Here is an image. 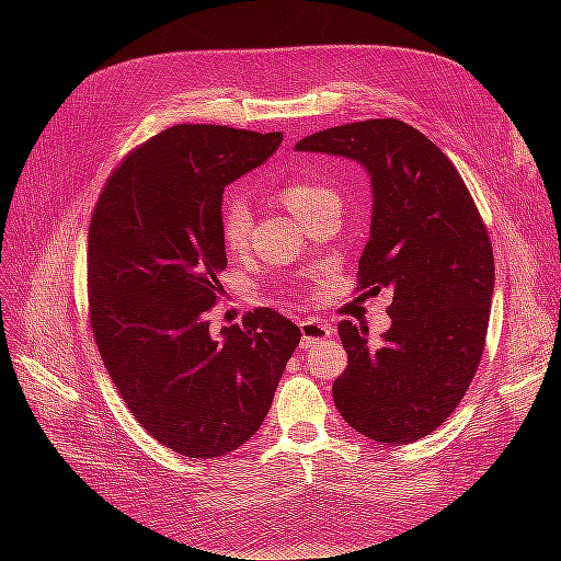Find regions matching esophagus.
<instances>
[{
    "label": "esophagus",
    "mask_w": 561,
    "mask_h": 561,
    "mask_svg": "<svg viewBox=\"0 0 561 561\" xmlns=\"http://www.w3.org/2000/svg\"><path fill=\"white\" fill-rule=\"evenodd\" d=\"M299 330H301V346L304 348H311V346H316L318 342H322V339H328L332 332H334V328L330 325V322H325V320H301L299 322Z\"/></svg>",
    "instance_id": "34e87169"
}]
</instances>
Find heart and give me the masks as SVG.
<instances>
[{
	"instance_id": "obj_1",
	"label": "heart",
	"mask_w": 561,
	"mask_h": 561,
	"mask_svg": "<svg viewBox=\"0 0 561 561\" xmlns=\"http://www.w3.org/2000/svg\"><path fill=\"white\" fill-rule=\"evenodd\" d=\"M336 194L330 190L328 184L316 182V180H293L283 184L280 201L293 215L304 225L307 219L322 206V203L334 201ZM252 229V213L248 203L239 194H229L222 201V210H219V233H222V241L227 250L239 252L248 245Z\"/></svg>"
}]
</instances>
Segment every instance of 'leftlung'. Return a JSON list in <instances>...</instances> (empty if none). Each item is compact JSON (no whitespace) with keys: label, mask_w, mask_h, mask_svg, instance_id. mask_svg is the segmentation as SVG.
I'll list each match as a JSON object with an SVG mask.
<instances>
[{"label":"left lung","mask_w":561,"mask_h":561,"mask_svg":"<svg viewBox=\"0 0 561 561\" xmlns=\"http://www.w3.org/2000/svg\"><path fill=\"white\" fill-rule=\"evenodd\" d=\"M295 149L367 168L375 210L355 293H393L379 346L367 328L336 325L348 353L332 386L336 410L377 443H416L451 416L482 360L494 295L489 231L445 151L398 118L334 126Z\"/></svg>","instance_id":"obj_1"}]
</instances>
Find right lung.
<instances>
[{
  "label": "right lung",
  "instance_id": "1",
  "mask_svg": "<svg viewBox=\"0 0 561 561\" xmlns=\"http://www.w3.org/2000/svg\"><path fill=\"white\" fill-rule=\"evenodd\" d=\"M283 133L178 124L135 147L91 215L89 320L135 421L190 458L233 451L260 431L301 330L274 309L215 334L225 186L262 165Z\"/></svg>",
  "mask_w": 561,
  "mask_h": 561
}]
</instances>
